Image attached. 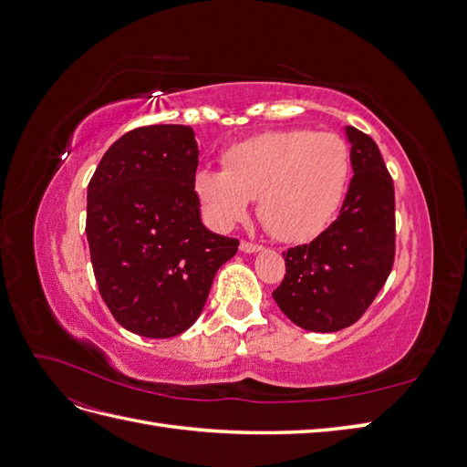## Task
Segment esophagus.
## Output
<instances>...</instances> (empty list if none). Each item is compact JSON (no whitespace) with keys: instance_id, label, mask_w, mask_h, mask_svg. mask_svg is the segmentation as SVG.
I'll return each mask as SVG.
<instances>
[{"instance_id":"34e87169","label":"esophagus","mask_w":467,"mask_h":467,"mask_svg":"<svg viewBox=\"0 0 467 467\" xmlns=\"http://www.w3.org/2000/svg\"><path fill=\"white\" fill-rule=\"evenodd\" d=\"M239 249H242L244 253H255V251H261L263 245L253 244V242H242V244H239Z\"/></svg>"}]
</instances>
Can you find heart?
<instances>
[{
    "label": "heart",
    "instance_id": "obj_1",
    "mask_svg": "<svg viewBox=\"0 0 467 467\" xmlns=\"http://www.w3.org/2000/svg\"><path fill=\"white\" fill-rule=\"evenodd\" d=\"M350 150L341 136L309 129L268 130L222 153V171L201 169L192 189L208 222L232 228L249 201L266 232L280 242H302L325 230L341 208Z\"/></svg>",
    "mask_w": 467,
    "mask_h": 467
}]
</instances>
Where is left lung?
<instances>
[{
	"mask_svg": "<svg viewBox=\"0 0 467 467\" xmlns=\"http://www.w3.org/2000/svg\"><path fill=\"white\" fill-rule=\"evenodd\" d=\"M355 177L338 218L314 242L282 253L286 275L273 292L298 327H350L384 288L395 259V189L374 140L348 126Z\"/></svg>",
	"mask_w": 467,
	"mask_h": 467,
	"instance_id": "1",
	"label": "left lung"
}]
</instances>
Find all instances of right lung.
<instances>
[{
  "mask_svg": "<svg viewBox=\"0 0 467 467\" xmlns=\"http://www.w3.org/2000/svg\"><path fill=\"white\" fill-rule=\"evenodd\" d=\"M196 167L191 126L150 124L119 138L89 181L86 234L99 294L140 337L187 331L218 268L237 253L235 237L201 222Z\"/></svg>",
  "mask_w": 467,
  "mask_h": 467,
  "instance_id": "obj_1",
  "label": "right lung"
}]
</instances>
